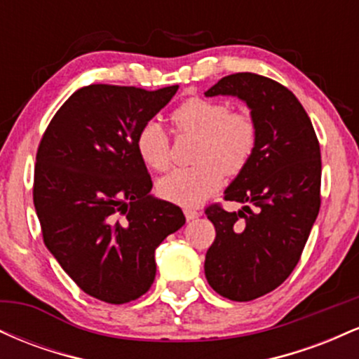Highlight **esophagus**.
Segmentation results:
<instances>
[{"mask_svg": "<svg viewBox=\"0 0 359 359\" xmlns=\"http://www.w3.org/2000/svg\"><path fill=\"white\" fill-rule=\"evenodd\" d=\"M201 216V212L197 211V209H185V217H187V221H192V219H196V217H199Z\"/></svg>", "mask_w": 359, "mask_h": 359, "instance_id": "34e87169", "label": "esophagus"}]
</instances>
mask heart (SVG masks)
Wrapping results in <instances>:
<instances>
[{
	"label": "heart",
	"instance_id": "b5f03b06",
	"mask_svg": "<svg viewBox=\"0 0 359 359\" xmlns=\"http://www.w3.org/2000/svg\"><path fill=\"white\" fill-rule=\"evenodd\" d=\"M179 133L199 138L194 162L199 165L182 168L158 180L156 191L163 199L182 205H197L219 189L222 172L236 175L248 165L257 150L258 126L246 111H231L222 101L189 97L172 113ZM137 151L148 168L165 172L170 168V137L155 119L138 130Z\"/></svg>",
	"mask_w": 359,
	"mask_h": 359
}]
</instances>
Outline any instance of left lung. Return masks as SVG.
Masks as SVG:
<instances>
[{
    "mask_svg": "<svg viewBox=\"0 0 359 359\" xmlns=\"http://www.w3.org/2000/svg\"><path fill=\"white\" fill-rule=\"evenodd\" d=\"M219 94L246 102L258 143L224 191V201L245 204L241 211L205 209L216 238L204 271L222 297L248 302L282 285L299 263L320 208V148L306 109L280 82L238 72L205 90Z\"/></svg>",
    "mask_w": 359,
    "mask_h": 359,
    "instance_id": "8db88e82",
    "label": "left lung"
}]
</instances>
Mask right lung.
I'll use <instances>...</instances> for the list:
<instances>
[{
  "label": "right lung",
  "instance_id": "1",
  "mask_svg": "<svg viewBox=\"0 0 359 359\" xmlns=\"http://www.w3.org/2000/svg\"><path fill=\"white\" fill-rule=\"evenodd\" d=\"M177 89L86 86L40 140L34 204L43 243L81 290L102 302L148 292L156 246L185 224L179 205L150 196L151 177L135 145Z\"/></svg>",
  "mask_w": 359,
  "mask_h": 359
}]
</instances>
